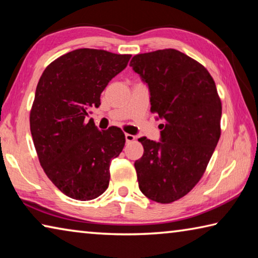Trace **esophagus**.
Instances as JSON below:
<instances>
[{"label": "esophagus", "instance_id": "1", "mask_svg": "<svg viewBox=\"0 0 258 258\" xmlns=\"http://www.w3.org/2000/svg\"><path fill=\"white\" fill-rule=\"evenodd\" d=\"M125 140H126V142H132V141H134L135 140V137L134 135H132V134H128V133H126L125 134Z\"/></svg>", "mask_w": 258, "mask_h": 258}]
</instances>
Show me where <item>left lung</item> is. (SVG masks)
Returning a JSON list of instances; mask_svg holds the SVG:
<instances>
[{
    "instance_id": "obj_1",
    "label": "left lung",
    "mask_w": 258,
    "mask_h": 258,
    "mask_svg": "<svg viewBox=\"0 0 258 258\" xmlns=\"http://www.w3.org/2000/svg\"><path fill=\"white\" fill-rule=\"evenodd\" d=\"M130 66L149 87L150 111L164 120L159 142L139 139V187L154 202L173 203L206 171L221 137V99L207 69L177 50L137 54Z\"/></svg>"
}]
</instances>
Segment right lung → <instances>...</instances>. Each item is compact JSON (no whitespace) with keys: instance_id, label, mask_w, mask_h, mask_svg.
<instances>
[{"instance_id":"obj_1","label":"right lung","mask_w":258,"mask_h":258,"mask_svg":"<svg viewBox=\"0 0 258 258\" xmlns=\"http://www.w3.org/2000/svg\"><path fill=\"white\" fill-rule=\"evenodd\" d=\"M131 54L78 49L59 56L43 72L29 123L38 160L51 182L73 199L92 200L109 185V166L125 146L123 131H99L87 120L100 95Z\"/></svg>"}]
</instances>
